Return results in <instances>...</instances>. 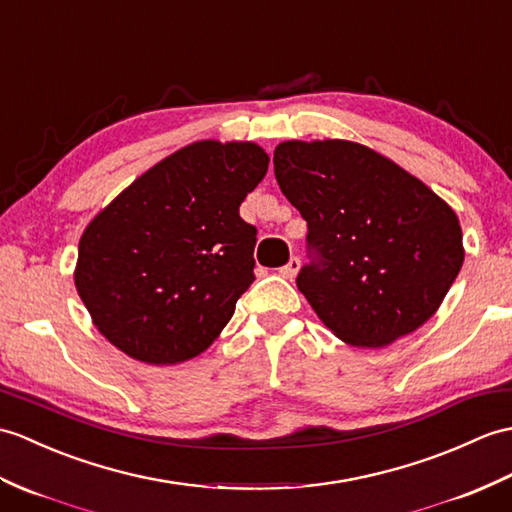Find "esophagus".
<instances>
[{
    "instance_id": "obj_1",
    "label": "esophagus",
    "mask_w": 512,
    "mask_h": 512,
    "mask_svg": "<svg viewBox=\"0 0 512 512\" xmlns=\"http://www.w3.org/2000/svg\"><path fill=\"white\" fill-rule=\"evenodd\" d=\"M299 268H301V259L299 257H292L288 264H285L279 272L281 275L285 277V279H294L296 277V272H299Z\"/></svg>"
}]
</instances>
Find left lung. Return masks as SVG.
Segmentation results:
<instances>
[{
  "mask_svg": "<svg viewBox=\"0 0 512 512\" xmlns=\"http://www.w3.org/2000/svg\"><path fill=\"white\" fill-rule=\"evenodd\" d=\"M272 163L307 222L296 285L340 340L386 347L434 316L465 261L445 200L353 141H283Z\"/></svg>",
  "mask_w": 512,
  "mask_h": 512,
  "instance_id": "8db88e82",
  "label": "left lung"
}]
</instances>
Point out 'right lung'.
<instances>
[{"instance_id": "1", "label": "right lung", "mask_w": 512, "mask_h": 512, "mask_svg": "<svg viewBox=\"0 0 512 512\" xmlns=\"http://www.w3.org/2000/svg\"><path fill=\"white\" fill-rule=\"evenodd\" d=\"M268 161L251 141H196L91 220L74 279L106 340L139 362L176 364L220 336L255 281L257 229L240 205Z\"/></svg>"}]
</instances>
